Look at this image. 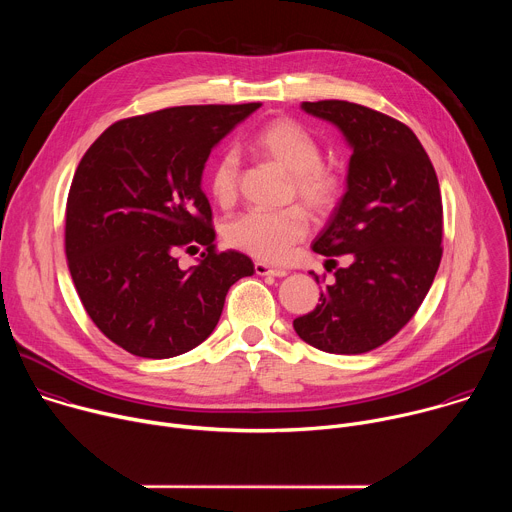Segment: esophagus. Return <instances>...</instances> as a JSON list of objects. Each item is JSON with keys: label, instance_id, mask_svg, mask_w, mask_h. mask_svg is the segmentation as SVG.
<instances>
[{"label": "esophagus", "instance_id": "34e87169", "mask_svg": "<svg viewBox=\"0 0 512 512\" xmlns=\"http://www.w3.org/2000/svg\"><path fill=\"white\" fill-rule=\"evenodd\" d=\"M255 273H257V275H273V277H285V275H287L285 269H281V267H271V265H267V263H263V261H257V263H255Z\"/></svg>", "mask_w": 512, "mask_h": 512}]
</instances>
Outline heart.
Returning <instances> with one entry per match:
<instances>
[{
  "label": "heart",
  "instance_id": "heart-1",
  "mask_svg": "<svg viewBox=\"0 0 512 512\" xmlns=\"http://www.w3.org/2000/svg\"><path fill=\"white\" fill-rule=\"evenodd\" d=\"M249 150L294 176L296 196L316 214L328 212L342 190L340 176L322 164L320 141L300 123L273 119L249 139ZM208 188L216 204L231 206L239 190V158L233 152L218 156L208 170ZM308 216L302 208L247 210L225 227V241L267 263L285 261L308 235Z\"/></svg>",
  "mask_w": 512,
  "mask_h": 512
}]
</instances>
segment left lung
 <instances>
[{"label":"left lung","mask_w":512,"mask_h":512,"mask_svg":"<svg viewBox=\"0 0 512 512\" xmlns=\"http://www.w3.org/2000/svg\"><path fill=\"white\" fill-rule=\"evenodd\" d=\"M302 109L336 125L352 150L346 192L312 243L334 265L332 257L350 255V265L336 269V281L294 330L318 350L362 354L391 340L433 283L442 261L440 184L401 121L348 101Z\"/></svg>","instance_id":"left-lung-1"}]
</instances>
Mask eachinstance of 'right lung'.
<instances>
[{
  "label": "right lung",
  "instance_id": "add662e5",
  "mask_svg": "<svg viewBox=\"0 0 512 512\" xmlns=\"http://www.w3.org/2000/svg\"><path fill=\"white\" fill-rule=\"evenodd\" d=\"M259 103L186 105L107 127L83 156L66 202L64 247L77 294L97 328L141 358H172L204 342L227 291L253 275L239 251L214 249L202 192L214 145ZM205 247L177 267L178 248Z\"/></svg>",
  "mask_w": 512,
  "mask_h": 512
}]
</instances>
